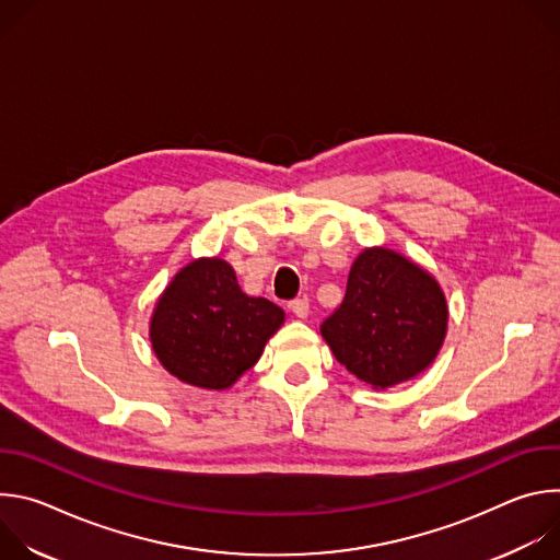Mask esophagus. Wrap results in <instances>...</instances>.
I'll list each match as a JSON object with an SVG mask.
<instances>
[{"instance_id": "esophagus-1", "label": "esophagus", "mask_w": 560, "mask_h": 560, "mask_svg": "<svg viewBox=\"0 0 560 560\" xmlns=\"http://www.w3.org/2000/svg\"><path fill=\"white\" fill-rule=\"evenodd\" d=\"M290 310H292V314H294V316L305 318V316L310 314V301H307L305 296L294 299V301H290Z\"/></svg>"}]
</instances>
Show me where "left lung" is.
Listing matches in <instances>:
<instances>
[{
    "label": "left lung",
    "instance_id": "obj_1",
    "mask_svg": "<svg viewBox=\"0 0 560 560\" xmlns=\"http://www.w3.org/2000/svg\"><path fill=\"white\" fill-rule=\"evenodd\" d=\"M447 299L423 266L385 246L352 264L343 303L322 324V337L348 372L374 389L428 370L447 335Z\"/></svg>",
    "mask_w": 560,
    "mask_h": 560
}]
</instances>
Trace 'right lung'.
Wrapping results in <instances>:
<instances>
[{"label":"right lung","instance_id":"add662e5","mask_svg":"<svg viewBox=\"0 0 560 560\" xmlns=\"http://www.w3.org/2000/svg\"><path fill=\"white\" fill-rule=\"evenodd\" d=\"M283 322L279 305L242 292L228 261L201 257L159 294L148 337L154 357L175 378L219 392L261 359Z\"/></svg>","mask_w":560,"mask_h":560}]
</instances>
